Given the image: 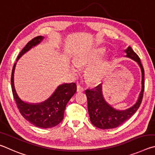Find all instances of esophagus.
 <instances>
[{
    "label": "esophagus",
    "instance_id": "obj_1",
    "mask_svg": "<svg viewBox=\"0 0 155 155\" xmlns=\"http://www.w3.org/2000/svg\"><path fill=\"white\" fill-rule=\"evenodd\" d=\"M77 92L78 93H82V92H84V88L81 86L78 85L77 86Z\"/></svg>",
    "mask_w": 155,
    "mask_h": 155
}]
</instances>
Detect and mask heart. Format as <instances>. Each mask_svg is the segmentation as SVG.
I'll return each mask as SVG.
<instances>
[{
    "label": "heart",
    "mask_w": 155,
    "mask_h": 155,
    "mask_svg": "<svg viewBox=\"0 0 155 155\" xmlns=\"http://www.w3.org/2000/svg\"><path fill=\"white\" fill-rule=\"evenodd\" d=\"M104 53V49L95 48L80 53L75 58L74 63L76 67L80 68L88 67L85 71V78L88 82L98 84L104 78L105 70L104 62L97 61L93 63ZM71 70L73 73L77 72V69L74 66H71Z\"/></svg>",
    "instance_id": "heart-1"
}]
</instances>
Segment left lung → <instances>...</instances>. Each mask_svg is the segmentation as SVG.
Wrapping results in <instances>:
<instances>
[{"label":"left lung","instance_id":"obj_1","mask_svg":"<svg viewBox=\"0 0 155 155\" xmlns=\"http://www.w3.org/2000/svg\"><path fill=\"white\" fill-rule=\"evenodd\" d=\"M125 57L134 60L139 65L142 71V90L137 101L132 107L124 110L114 108L105 101L102 93V84L98 85L93 89H87L85 93L87 97L88 111L91 122L94 126L101 129H114L121 125L136 112L140 107L144 91V71L141 64L140 59L136 53L129 46L126 50Z\"/></svg>","mask_w":155,"mask_h":155}]
</instances>
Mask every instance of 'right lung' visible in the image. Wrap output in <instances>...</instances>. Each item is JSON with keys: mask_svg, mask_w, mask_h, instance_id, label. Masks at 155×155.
<instances>
[{"mask_svg": "<svg viewBox=\"0 0 155 155\" xmlns=\"http://www.w3.org/2000/svg\"><path fill=\"white\" fill-rule=\"evenodd\" d=\"M44 37H35L27 43L18 55L17 61L31 48L42 41ZM17 62L13 65L12 73V88L13 97L21 114L29 123L37 127L48 129L54 127L61 123L64 118V112L67 103L75 93L77 86L75 83L58 86L49 98L39 104H32L24 101L18 96L14 85V72Z\"/></svg>", "mask_w": 155, "mask_h": 155, "instance_id": "right-lung-1", "label": "right lung"}]
</instances>
